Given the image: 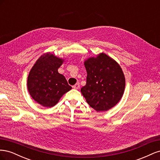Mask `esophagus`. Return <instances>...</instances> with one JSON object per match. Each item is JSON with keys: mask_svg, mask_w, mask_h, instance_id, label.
Segmentation results:
<instances>
[{"mask_svg": "<svg viewBox=\"0 0 160 160\" xmlns=\"http://www.w3.org/2000/svg\"><path fill=\"white\" fill-rule=\"evenodd\" d=\"M72 88L75 89H79L80 88V85L79 83H76L75 85H74L73 86H72Z\"/></svg>", "mask_w": 160, "mask_h": 160, "instance_id": "obj_1", "label": "esophagus"}]
</instances>
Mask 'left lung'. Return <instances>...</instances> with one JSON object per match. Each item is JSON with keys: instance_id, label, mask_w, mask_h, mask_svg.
Returning <instances> with one entry per match:
<instances>
[{"instance_id": "obj_1", "label": "left lung", "mask_w": 160, "mask_h": 160, "mask_svg": "<svg viewBox=\"0 0 160 160\" xmlns=\"http://www.w3.org/2000/svg\"><path fill=\"white\" fill-rule=\"evenodd\" d=\"M87 83L81 89L88 103L97 111H108L122 99L125 79L119 65L105 53L84 62Z\"/></svg>"}]
</instances>
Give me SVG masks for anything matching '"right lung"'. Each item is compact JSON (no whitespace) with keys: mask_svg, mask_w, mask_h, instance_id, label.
Instances as JSON below:
<instances>
[{"mask_svg":"<svg viewBox=\"0 0 160 160\" xmlns=\"http://www.w3.org/2000/svg\"><path fill=\"white\" fill-rule=\"evenodd\" d=\"M64 60L50 52L41 56L29 72L27 88L32 98L47 108L55 105L72 88L58 72Z\"/></svg>","mask_w":160,"mask_h":160,"instance_id":"right-lung-1","label":"right lung"}]
</instances>
